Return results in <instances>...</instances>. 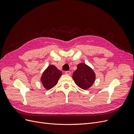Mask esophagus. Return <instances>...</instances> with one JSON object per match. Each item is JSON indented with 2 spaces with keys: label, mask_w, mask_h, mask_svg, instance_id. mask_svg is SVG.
<instances>
[{
  "label": "esophagus",
  "mask_w": 134,
  "mask_h": 134,
  "mask_svg": "<svg viewBox=\"0 0 134 134\" xmlns=\"http://www.w3.org/2000/svg\"><path fill=\"white\" fill-rule=\"evenodd\" d=\"M65 73L67 75H70L71 74V72L70 71H66L65 72Z\"/></svg>",
  "instance_id": "1"
}]
</instances>
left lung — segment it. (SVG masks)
<instances>
[{
  "label": "left lung",
  "instance_id": "1",
  "mask_svg": "<svg viewBox=\"0 0 134 134\" xmlns=\"http://www.w3.org/2000/svg\"><path fill=\"white\" fill-rule=\"evenodd\" d=\"M72 79L77 86L85 90L93 84L96 74L91 68L86 64L81 63L77 66V69L72 74Z\"/></svg>",
  "mask_w": 134,
  "mask_h": 134
}]
</instances>
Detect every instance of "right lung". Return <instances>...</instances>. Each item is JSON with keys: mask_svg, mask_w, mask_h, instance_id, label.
Masks as SVG:
<instances>
[{"mask_svg": "<svg viewBox=\"0 0 134 134\" xmlns=\"http://www.w3.org/2000/svg\"><path fill=\"white\" fill-rule=\"evenodd\" d=\"M62 72L54 65L48 66L43 71L41 78V82L43 87L49 90L57 84Z\"/></svg>", "mask_w": 134, "mask_h": 134, "instance_id": "add662e5", "label": "right lung"}]
</instances>
